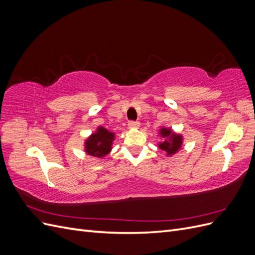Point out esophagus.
I'll return each mask as SVG.
<instances>
[{"label":"esophagus","instance_id":"1","mask_svg":"<svg viewBox=\"0 0 255 255\" xmlns=\"http://www.w3.org/2000/svg\"><path fill=\"white\" fill-rule=\"evenodd\" d=\"M128 128H138L140 127V123L138 122V121H128Z\"/></svg>","mask_w":255,"mask_h":255}]
</instances>
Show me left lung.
I'll use <instances>...</instances> for the list:
<instances>
[{"mask_svg":"<svg viewBox=\"0 0 255 255\" xmlns=\"http://www.w3.org/2000/svg\"><path fill=\"white\" fill-rule=\"evenodd\" d=\"M159 133L163 138H166V140L159 143V148L168 153V155H172V154L179 151L182 145V136L174 134L170 128H161Z\"/></svg>","mask_w":255,"mask_h":255,"instance_id":"1","label":"left lung"}]
</instances>
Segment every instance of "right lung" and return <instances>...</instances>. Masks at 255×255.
<instances>
[{
  "mask_svg": "<svg viewBox=\"0 0 255 255\" xmlns=\"http://www.w3.org/2000/svg\"><path fill=\"white\" fill-rule=\"evenodd\" d=\"M115 139L114 133L102 127H99L96 133L92 134L85 142V151L89 155L103 157L112 150V144Z\"/></svg>",
  "mask_w": 255,
  "mask_h": 255,
  "instance_id": "1",
  "label": "right lung"
}]
</instances>
